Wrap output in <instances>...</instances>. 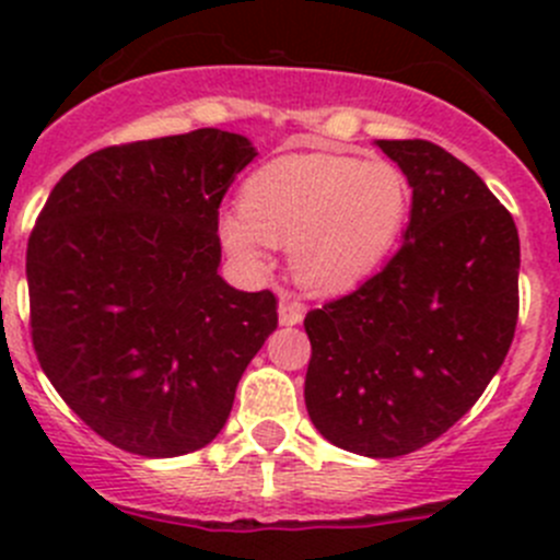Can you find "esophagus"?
Masks as SVG:
<instances>
[{
  "instance_id": "esophagus-1",
  "label": "esophagus",
  "mask_w": 560,
  "mask_h": 560,
  "mask_svg": "<svg viewBox=\"0 0 560 560\" xmlns=\"http://www.w3.org/2000/svg\"><path fill=\"white\" fill-rule=\"evenodd\" d=\"M279 322L284 327H292V325H301L303 322V306L295 301H281L279 303Z\"/></svg>"
}]
</instances>
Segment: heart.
Listing matches in <instances>:
<instances>
[{
	"instance_id": "heart-1",
	"label": "heart",
	"mask_w": 560,
	"mask_h": 560,
	"mask_svg": "<svg viewBox=\"0 0 560 560\" xmlns=\"http://www.w3.org/2000/svg\"><path fill=\"white\" fill-rule=\"evenodd\" d=\"M409 211L411 184L393 162L284 154L248 175L238 211L219 217V235L248 268L268 262V246H290L303 290L341 295L385 265Z\"/></svg>"
}]
</instances>
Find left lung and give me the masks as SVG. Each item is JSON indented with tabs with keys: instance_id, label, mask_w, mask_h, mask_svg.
Segmentation results:
<instances>
[{
	"instance_id": "8db88e82",
	"label": "left lung",
	"mask_w": 560,
	"mask_h": 560,
	"mask_svg": "<svg viewBox=\"0 0 560 560\" xmlns=\"http://www.w3.org/2000/svg\"><path fill=\"white\" fill-rule=\"evenodd\" d=\"M411 184L385 270L306 314V409L336 447L398 457L455 425L510 352L521 238L485 180L428 140H376Z\"/></svg>"
}]
</instances>
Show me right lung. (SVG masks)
<instances>
[{
  "label": "right lung",
  "instance_id": "add662e5",
  "mask_svg": "<svg viewBox=\"0 0 560 560\" xmlns=\"http://www.w3.org/2000/svg\"><path fill=\"white\" fill-rule=\"evenodd\" d=\"M257 156L195 129L94 151L61 175L26 248L32 343L65 404L127 453L217 439L276 330L273 292L219 276V206Z\"/></svg>",
  "mask_w": 560,
  "mask_h": 560
}]
</instances>
